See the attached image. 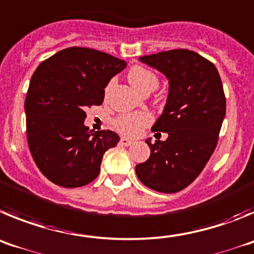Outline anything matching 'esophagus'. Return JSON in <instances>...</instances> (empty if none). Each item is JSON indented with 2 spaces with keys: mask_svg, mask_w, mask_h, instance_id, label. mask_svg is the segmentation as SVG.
I'll return each mask as SVG.
<instances>
[{
  "mask_svg": "<svg viewBox=\"0 0 254 254\" xmlns=\"http://www.w3.org/2000/svg\"><path fill=\"white\" fill-rule=\"evenodd\" d=\"M120 144L124 145V147H129V145H131L132 144V140H130V139H127V138H122L120 139Z\"/></svg>",
  "mask_w": 254,
  "mask_h": 254,
  "instance_id": "34e87169",
  "label": "esophagus"
}]
</instances>
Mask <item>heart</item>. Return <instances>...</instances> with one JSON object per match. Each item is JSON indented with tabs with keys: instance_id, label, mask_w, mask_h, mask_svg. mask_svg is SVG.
Returning <instances> with one entry per match:
<instances>
[{
	"instance_id": "heart-1",
	"label": "heart",
	"mask_w": 254,
	"mask_h": 254,
	"mask_svg": "<svg viewBox=\"0 0 254 254\" xmlns=\"http://www.w3.org/2000/svg\"><path fill=\"white\" fill-rule=\"evenodd\" d=\"M127 78H129L130 83L132 84V87L140 93L147 92V91L152 92L158 86V78L154 73L147 68L140 67V65L132 67L127 73ZM111 84H113V82L109 83L106 91H109ZM152 120L153 116L149 113H144V111L124 114L115 120V127L124 135L136 136L143 131L144 127H148L152 123Z\"/></svg>"
}]
</instances>
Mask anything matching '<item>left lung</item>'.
Wrapping results in <instances>:
<instances>
[{"mask_svg": "<svg viewBox=\"0 0 254 254\" xmlns=\"http://www.w3.org/2000/svg\"><path fill=\"white\" fill-rule=\"evenodd\" d=\"M139 61L168 79L163 113L152 127L168 138L145 140L150 155L136 164V176L158 192H178L195 181L215 150L225 116L223 83L215 65L192 50L173 49Z\"/></svg>", "mask_w": 254, "mask_h": 254, "instance_id": "obj_1", "label": "left lung"}]
</instances>
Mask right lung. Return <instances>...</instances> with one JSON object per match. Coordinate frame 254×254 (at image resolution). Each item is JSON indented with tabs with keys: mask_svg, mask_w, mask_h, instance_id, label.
I'll return each mask as SVG.
<instances>
[{
	"mask_svg": "<svg viewBox=\"0 0 254 254\" xmlns=\"http://www.w3.org/2000/svg\"><path fill=\"white\" fill-rule=\"evenodd\" d=\"M125 67L104 52L72 47L36 68L25 100L27 144L49 181L73 189L99 176L105 152L120 138L111 130H90L84 109L104 102L106 86Z\"/></svg>",
	"mask_w": 254,
	"mask_h": 254,
	"instance_id": "1",
	"label": "right lung"
}]
</instances>
